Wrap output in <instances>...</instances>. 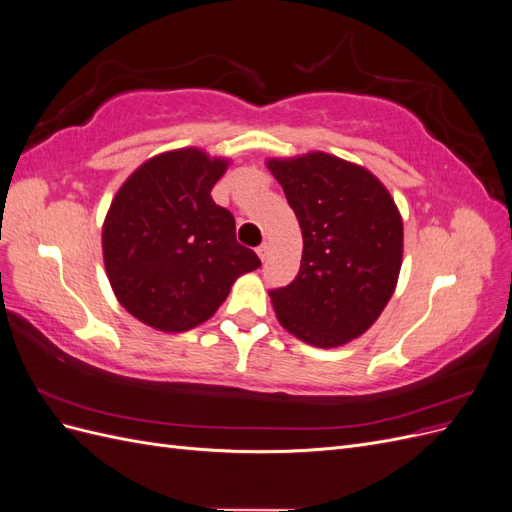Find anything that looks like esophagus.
<instances>
[{
  "label": "esophagus",
  "instance_id": "obj_1",
  "mask_svg": "<svg viewBox=\"0 0 512 512\" xmlns=\"http://www.w3.org/2000/svg\"><path fill=\"white\" fill-rule=\"evenodd\" d=\"M256 252H258L260 260H267V258H269V254H271V245H269V243H262V245H258V247H256Z\"/></svg>",
  "mask_w": 512,
  "mask_h": 512
}]
</instances>
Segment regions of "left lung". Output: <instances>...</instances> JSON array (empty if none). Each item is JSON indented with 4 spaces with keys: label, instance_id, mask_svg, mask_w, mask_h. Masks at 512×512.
<instances>
[{
    "label": "left lung",
    "instance_id": "8db88e82",
    "mask_svg": "<svg viewBox=\"0 0 512 512\" xmlns=\"http://www.w3.org/2000/svg\"><path fill=\"white\" fill-rule=\"evenodd\" d=\"M303 235L301 269L269 290L277 320L303 342L335 348L365 333L393 297L401 215L369 170L329 153L269 160Z\"/></svg>",
    "mask_w": 512,
    "mask_h": 512
}]
</instances>
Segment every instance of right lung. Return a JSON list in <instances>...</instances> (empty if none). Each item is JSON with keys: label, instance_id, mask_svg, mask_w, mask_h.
I'll return each mask as SVG.
<instances>
[{"label": "right lung", "instance_id": "obj_1", "mask_svg": "<svg viewBox=\"0 0 512 512\" xmlns=\"http://www.w3.org/2000/svg\"><path fill=\"white\" fill-rule=\"evenodd\" d=\"M226 162L198 149L151 158L121 185L102 228L108 280L119 303L158 331L209 320L239 275L260 267L235 237L232 213L211 190Z\"/></svg>", "mask_w": 512, "mask_h": 512}]
</instances>
